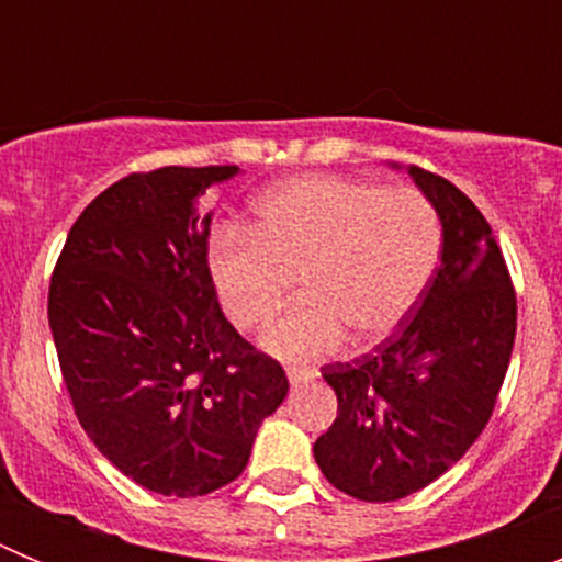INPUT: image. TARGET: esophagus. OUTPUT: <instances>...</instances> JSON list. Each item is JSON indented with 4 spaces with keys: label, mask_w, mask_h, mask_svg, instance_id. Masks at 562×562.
<instances>
[{
    "label": "esophagus",
    "mask_w": 562,
    "mask_h": 562,
    "mask_svg": "<svg viewBox=\"0 0 562 562\" xmlns=\"http://www.w3.org/2000/svg\"><path fill=\"white\" fill-rule=\"evenodd\" d=\"M286 376H290L292 389H301V385H306V382L315 380L317 371L315 369H297V366H290V369H286Z\"/></svg>",
    "instance_id": "obj_1"
}]
</instances>
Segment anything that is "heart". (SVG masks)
<instances>
[{"mask_svg": "<svg viewBox=\"0 0 562 562\" xmlns=\"http://www.w3.org/2000/svg\"><path fill=\"white\" fill-rule=\"evenodd\" d=\"M441 258L439 213L411 186L355 177H295L256 202L250 236L222 231L207 272L236 329L270 324L292 278L301 301L265 335L284 360H312L351 331L371 346L394 335L428 292Z\"/></svg>", "mask_w": 562, "mask_h": 562, "instance_id": "1", "label": "heart"}]
</instances>
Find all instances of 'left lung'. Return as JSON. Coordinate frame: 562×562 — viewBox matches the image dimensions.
Instances as JSON below:
<instances>
[{
  "label": "left lung",
  "instance_id": "1",
  "mask_svg": "<svg viewBox=\"0 0 562 562\" xmlns=\"http://www.w3.org/2000/svg\"><path fill=\"white\" fill-rule=\"evenodd\" d=\"M441 222L428 292L371 355L324 366L337 419L315 441L340 493L385 504L448 473L470 450L504 385L518 304L490 222L439 173L408 166Z\"/></svg>",
  "mask_w": 562,
  "mask_h": 562
}]
</instances>
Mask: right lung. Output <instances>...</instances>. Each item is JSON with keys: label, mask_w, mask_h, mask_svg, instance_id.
<instances>
[{"label": "right lung", "mask_w": 562, "mask_h": 562, "mask_svg": "<svg viewBox=\"0 0 562 562\" xmlns=\"http://www.w3.org/2000/svg\"><path fill=\"white\" fill-rule=\"evenodd\" d=\"M236 173H128L83 207L49 281V329L81 428L134 484L173 498L238 479L290 391L281 362L233 329L207 272L202 196Z\"/></svg>", "instance_id": "1"}]
</instances>
